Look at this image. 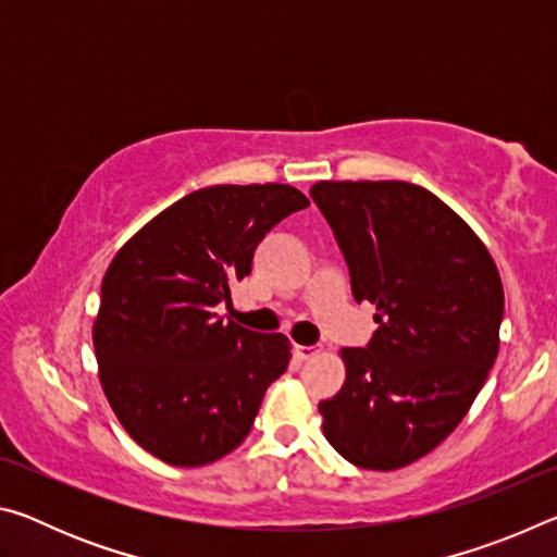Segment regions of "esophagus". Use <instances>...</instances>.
<instances>
[{
  "label": "esophagus",
  "instance_id": "obj_1",
  "mask_svg": "<svg viewBox=\"0 0 557 557\" xmlns=\"http://www.w3.org/2000/svg\"><path fill=\"white\" fill-rule=\"evenodd\" d=\"M319 351L314 346H295V356L299 361H309V358H314Z\"/></svg>",
  "mask_w": 557,
  "mask_h": 557
}]
</instances>
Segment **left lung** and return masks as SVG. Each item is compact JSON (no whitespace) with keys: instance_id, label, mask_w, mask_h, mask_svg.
I'll list each match as a JSON object with an SVG mask.
<instances>
[{"instance_id":"1","label":"left lung","mask_w":557,"mask_h":557,"mask_svg":"<svg viewBox=\"0 0 557 557\" xmlns=\"http://www.w3.org/2000/svg\"><path fill=\"white\" fill-rule=\"evenodd\" d=\"M356 301L375 305L366 348H342L346 381L319 403L338 455L373 471L435 449L482 391L498 354L504 287L479 235L408 182H317Z\"/></svg>"}]
</instances>
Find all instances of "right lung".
I'll return each instance as SVG.
<instances>
[{
    "label": "right lung",
    "mask_w": 557,
    "mask_h": 557,
    "mask_svg": "<svg viewBox=\"0 0 557 557\" xmlns=\"http://www.w3.org/2000/svg\"><path fill=\"white\" fill-rule=\"evenodd\" d=\"M309 199L289 184H221L169 206L122 245L92 324L98 375L127 435L172 467H203L248 437L289 338L223 322L215 307L252 252Z\"/></svg>",
    "instance_id": "add662e5"
}]
</instances>
